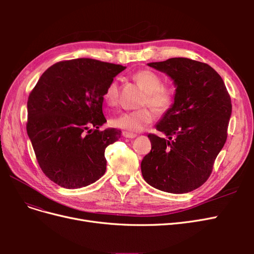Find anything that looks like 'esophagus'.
Returning <instances> with one entry per match:
<instances>
[{"label":"esophagus","instance_id":"34e87169","mask_svg":"<svg viewBox=\"0 0 254 254\" xmlns=\"http://www.w3.org/2000/svg\"><path fill=\"white\" fill-rule=\"evenodd\" d=\"M123 135H124L125 137H127V139H133V137L136 136L135 133H132V132H127V131H123Z\"/></svg>","mask_w":254,"mask_h":254}]
</instances>
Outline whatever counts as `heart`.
I'll use <instances>...</instances> for the list:
<instances>
[{
    "label": "heart",
    "instance_id": "1",
    "mask_svg": "<svg viewBox=\"0 0 254 254\" xmlns=\"http://www.w3.org/2000/svg\"><path fill=\"white\" fill-rule=\"evenodd\" d=\"M133 79L144 90L146 97L143 105H148L158 113H165L170 110L175 101V94L172 88L162 86V78L151 70H140L133 74ZM118 82L112 80L104 92V99L108 105H114L118 101ZM155 115L148 108L135 111L122 112L111 119L114 127L127 130V131H140L145 126L152 123Z\"/></svg>",
    "mask_w": 254,
    "mask_h": 254
}]
</instances>
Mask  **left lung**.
Returning a JSON list of instances; mask_svg holds the SVG:
<instances>
[{
    "mask_svg": "<svg viewBox=\"0 0 254 254\" xmlns=\"http://www.w3.org/2000/svg\"><path fill=\"white\" fill-rule=\"evenodd\" d=\"M149 66L163 72L176 87L172 108L156 125L168 140L149 133L151 150L141 163L151 187L183 194L201 187L227 140L231 98L219 74L209 64L171 58Z\"/></svg>",
    "mask_w": 254,
    "mask_h": 254,
    "instance_id": "8db88e82",
    "label": "left lung"
}]
</instances>
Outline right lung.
Returning a JSON list of instances; mask_svg holds the SVG:
<instances>
[{
	"label": "right lung",
	"mask_w": 254,
	"mask_h": 254,
	"mask_svg": "<svg viewBox=\"0 0 254 254\" xmlns=\"http://www.w3.org/2000/svg\"><path fill=\"white\" fill-rule=\"evenodd\" d=\"M126 66L78 58L50 66L27 101V134L38 163L64 189L90 186L104 176L105 149L121 130H99L107 122L104 92Z\"/></svg>",
	"instance_id": "1"
}]
</instances>
